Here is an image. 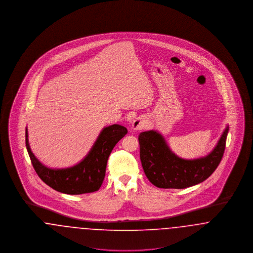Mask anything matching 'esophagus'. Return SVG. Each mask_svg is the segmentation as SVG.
Wrapping results in <instances>:
<instances>
[{"instance_id": "1", "label": "esophagus", "mask_w": 253, "mask_h": 253, "mask_svg": "<svg viewBox=\"0 0 253 253\" xmlns=\"http://www.w3.org/2000/svg\"><path fill=\"white\" fill-rule=\"evenodd\" d=\"M146 121L143 118H136L134 121H132V131H137V130H141L144 128Z\"/></svg>"}]
</instances>
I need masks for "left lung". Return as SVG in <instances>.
<instances>
[{
    "mask_svg": "<svg viewBox=\"0 0 253 253\" xmlns=\"http://www.w3.org/2000/svg\"><path fill=\"white\" fill-rule=\"evenodd\" d=\"M229 126L208 156L183 159L173 154L161 133L151 130L138 136L145 174L157 188L185 189L206 180L216 169L226 148Z\"/></svg>",
    "mask_w": 253,
    "mask_h": 253,
    "instance_id": "left-lung-1",
    "label": "left lung"
}]
</instances>
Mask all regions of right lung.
<instances>
[{
	"instance_id": "obj_1",
	"label": "right lung",
	"mask_w": 253,
	"mask_h": 253,
	"mask_svg": "<svg viewBox=\"0 0 253 253\" xmlns=\"http://www.w3.org/2000/svg\"><path fill=\"white\" fill-rule=\"evenodd\" d=\"M127 132L120 124L103 128L88 155L79 164L69 168L50 169L42 164L30 149L27 128L25 145L37 174L46 185L60 193L83 194L99 190L105 177L109 156Z\"/></svg>"
}]
</instances>
